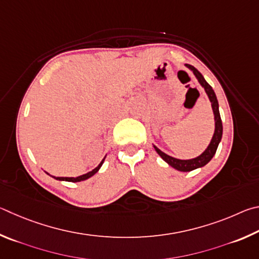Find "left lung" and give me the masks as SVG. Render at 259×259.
<instances>
[{
  "mask_svg": "<svg viewBox=\"0 0 259 259\" xmlns=\"http://www.w3.org/2000/svg\"><path fill=\"white\" fill-rule=\"evenodd\" d=\"M185 66H187L189 69H191L193 71L194 76L197 77L199 83H200L202 88L205 89L208 98H209V100H210L211 108H212V111H214V116H215L214 135H212L211 141L206 150L203 151L199 157L193 158V159H189V160L176 159V158L166 155L165 152H162L160 149H158L156 146H153V147H155V150L157 151L158 155H159L169 166L174 167L175 169L181 170V171H191L193 169L199 168V167L205 166L206 164H208V162L211 160V158L214 157V155L216 153V150H217V147H219V144L222 140V134H223V125H222V119H221V115H220V110H219V101H217V98H216L214 90H212L211 86L207 83L206 79L203 78V76L198 71V69H196V68L191 65H188V63Z\"/></svg>",
  "mask_w": 259,
  "mask_h": 259,
  "instance_id": "obj_1",
  "label": "left lung"
}]
</instances>
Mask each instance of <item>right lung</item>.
Wrapping results in <instances>:
<instances>
[{
  "label": "right lung",
  "mask_w": 259,
  "mask_h": 259,
  "mask_svg": "<svg viewBox=\"0 0 259 259\" xmlns=\"http://www.w3.org/2000/svg\"><path fill=\"white\" fill-rule=\"evenodd\" d=\"M103 161H104V158L102 159V161L100 162L99 166L95 167V168H94L93 170H91V171H89V173H86V174H84V175L77 176V178H56V176H52V178H54L56 180H59V181H67V182H80V181H85V180L90 179L91 176H93L95 173H97V171L100 169V167L102 166Z\"/></svg>",
  "instance_id": "obj_1"
}]
</instances>
